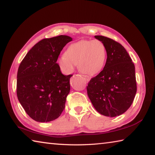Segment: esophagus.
Returning <instances> with one entry per match:
<instances>
[{"label": "esophagus", "instance_id": "1", "mask_svg": "<svg viewBox=\"0 0 155 155\" xmlns=\"http://www.w3.org/2000/svg\"><path fill=\"white\" fill-rule=\"evenodd\" d=\"M83 77H84V78H85V79L86 80V81H87V82H89V80H90V78H89V77H86V76H83Z\"/></svg>", "mask_w": 155, "mask_h": 155}]
</instances>
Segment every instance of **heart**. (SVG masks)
<instances>
[{
    "label": "heart",
    "mask_w": 155,
    "mask_h": 155,
    "mask_svg": "<svg viewBox=\"0 0 155 155\" xmlns=\"http://www.w3.org/2000/svg\"><path fill=\"white\" fill-rule=\"evenodd\" d=\"M107 53L105 45L99 40H83L72 43L58 59V65L64 74L74 71L75 65L87 76L100 73L105 66Z\"/></svg>",
    "instance_id": "1"
}]
</instances>
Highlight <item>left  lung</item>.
Instances as JSON below:
<instances>
[{"mask_svg": "<svg viewBox=\"0 0 155 155\" xmlns=\"http://www.w3.org/2000/svg\"><path fill=\"white\" fill-rule=\"evenodd\" d=\"M94 37L105 45V66L87 87V95L95 109L106 117H115L131 106L136 94L135 66L120 43L103 36Z\"/></svg>", "mask_w": 155, "mask_h": 155, "instance_id": "left-lung-1", "label": "left lung"}]
</instances>
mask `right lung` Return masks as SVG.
<instances>
[{
	"label": "right lung",
	"instance_id": "obj_1",
	"mask_svg": "<svg viewBox=\"0 0 155 155\" xmlns=\"http://www.w3.org/2000/svg\"><path fill=\"white\" fill-rule=\"evenodd\" d=\"M72 41L66 35L43 39L28 52L19 66L17 95L36 121H51L64 110L72 75L62 74L56 62L61 51Z\"/></svg>",
	"mask_w": 155,
	"mask_h": 155
}]
</instances>
